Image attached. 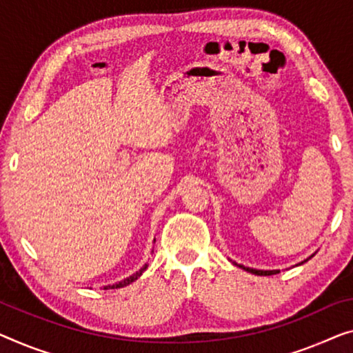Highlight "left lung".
I'll return each mask as SVG.
<instances>
[{"label": "left lung", "mask_w": 353, "mask_h": 353, "mask_svg": "<svg viewBox=\"0 0 353 353\" xmlns=\"http://www.w3.org/2000/svg\"><path fill=\"white\" fill-rule=\"evenodd\" d=\"M309 259H311V256H309ZM304 261H307V260H304ZM304 261H301V265ZM234 263V261H233ZM234 265H238V263H234ZM239 268H243L244 271H247V272H252V274H255V276H272V274H277V272H281L279 270H270V271H263V270H254V268H247V266H243V265H238Z\"/></svg>", "instance_id": "1"}]
</instances>
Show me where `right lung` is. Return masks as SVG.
<instances>
[{
	"mask_svg": "<svg viewBox=\"0 0 353 353\" xmlns=\"http://www.w3.org/2000/svg\"><path fill=\"white\" fill-rule=\"evenodd\" d=\"M145 268H147V265H144L143 268H141L139 271H136L133 276H130V277H126V279H123V281H120V282H117V283H112V285H106L104 287V290H109V288H122V287H126V285H130L131 282H134L136 279H138L141 274H143V272L145 271Z\"/></svg>",
	"mask_w": 353,
	"mask_h": 353,
	"instance_id": "right-lung-1",
	"label": "right lung"
}]
</instances>
